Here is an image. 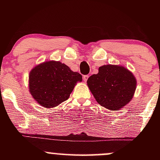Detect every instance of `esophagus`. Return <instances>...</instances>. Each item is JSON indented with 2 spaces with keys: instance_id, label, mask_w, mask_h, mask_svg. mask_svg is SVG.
<instances>
[{
  "instance_id": "1",
  "label": "esophagus",
  "mask_w": 160,
  "mask_h": 160,
  "mask_svg": "<svg viewBox=\"0 0 160 160\" xmlns=\"http://www.w3.org/2000/svg\"><path fill=\"white\" fill-rule=\"evenodd\" d=\"M88 78H89V75H84L83 77H82V80H84V81H87Z\"/></svg>"
}]
</instances>
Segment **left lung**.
<instances>
[{
    "instance_id": "8db88e82",
    "label": "left lung",
    "mask_w": 160,
    "mask_h": 160,
    "mask_svg": "<svg viewBox=\"0 0 160 160\" xmlns=\"http://www.w3.org/2000/svg\"><path fill=\"white\" fill-rule=\"evenodd\" d=\"M87 86L100 105L118 111L133 98L137 80L123 66L106 65L99 67L98 74L89 77Z\"/></svg>"
}]
</instances>
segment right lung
<instances>
[{"label":"right lung","instance_id":"obj_1","mask_svg":"<svg viewBox=\"0 0 160 160\" xmlns=\"http://www.w3.org/2000/svg\"><path fill=\"white\" fill-rule=\"evenodd\" d=\"M82 75L58 61H47L33 68L29 73L28 89L33 98L46 108L58 106L68 99Z\"/></svg>","mask_w":160,"mask_h":160}]
</instances>
